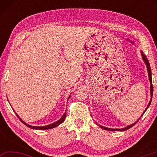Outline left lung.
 <instances>
[{"instance_id":"1","label":"left lung","mask_w":157,"mask_h":157,"mask_svg":"<svg viewBox=\"0 0 157 157\" xmlns=\"http://www.w3.org/2000/svg\"><path fill=\"white\" fill-rule=\"evenodd\" d=\"M141 55H142V56H143V60H144V62H145V63L146 66H147V71H148V75H149V79H150V93H151V97H152V95H153V85H152V73H151V68H150V63H149V61H148V59H147V58L146 57V56H145V55L144 54H143V52H141ZM151 102H152V100H150V102H149L147 107V108H146V109L144 111V112H143V114H144V113L145 112L146 110L147 109V108H148L149 107H150V104H151ZM143 115H142L141 116H140V118H141V117L143 116ZM140 118L136 122V123H134V124H130V125L127 126V127H125V128H123V129H111V128H108V127H103V126H102V125H99V124H98V125H99L102 129H105V130H109V131H122V132H123V131H125V130H127V129H130V128H131V127H132L133 126H134V124H136V123H138V121H139L140 120Z\"/></svg>"}]
</instances>
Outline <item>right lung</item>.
I'll list each match as a JSON object with an SVG mask.
<instances>
[{
	"label": "right lung",
	"instance_id": "obj_1",
	"mask_svg": "<svg viewBox=\"0 0 157 157\" xmlns=\"http://www.w3.org/2000/svg\"><path fill=\"white\" fill-rule=\"evenodd\" d=\"M69 98H70V97H69ZM69 98H68V99H69ZM16 114H17V113H16ZM17 116L18 118H19V120L21 122H22L23 124H25V125L28 126V127H30V128H31V129H49L54 128V127L58 126V125H59V124H60L61 123H62L64 121L66 117V112L64 113V114H63V116L59 119V121H57V122H55V123H52V124H48V125H46V126H43V127H35V126H32V125H30V124H26L25 122H23L22 120H21V119L19 118V117H18V116L17 115Z\"/></svg>",
	"mask_w": 157,
	"mask_h": 157
}]
</instances>
